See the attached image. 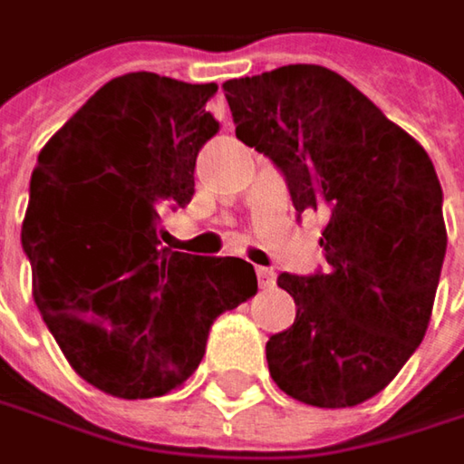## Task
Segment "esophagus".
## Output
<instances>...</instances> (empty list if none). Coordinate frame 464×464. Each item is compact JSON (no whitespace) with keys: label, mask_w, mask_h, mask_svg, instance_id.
<instances>
[{"label":"esophagus","mask_w":464,"mask_h":464,"mask_svg":"<svg viewBox=\"0 0 464 464\" xmlns=\"http://www.w3.org/2000/svg\"><path fill=\"white\" fill-rule=\"evenodd\" d=\"M275 270L272 267H256V280H259V288H272L275 285Z\"/></svg>","instance_id":"obj_1"}]
</instances>
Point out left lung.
Instances as JSON below:
<instances>
[{
	"mask_svg": "<svg viewBox=\"0 0 464 464\" xmlns=\"http://www.w3.org/2000/svg\"><path fill=\"white\" fill-rule=\"evenodd\" d=\"M236 137L324 212L327 270L277 277L295 322L267 340L275 384L316 408L382 392L420 345L447 254L431 158L337 72L288 64L223 82Z\"/></svg>",
	"mask_w": 464,
	"mask_h": 464,
	"instance_id": "8db88e82",
	"label": "left lung"
}]
</instances>
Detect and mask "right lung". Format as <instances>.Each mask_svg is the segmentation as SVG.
Masks as SVG:
<instances>
[{"label": "right lung", "instance_id": "add662e5", "mask_svg": "<svg viewBox=\"0 0 464 464\" xmlns=\"http://www.w3.org/2000/svg\"><path fill=\"white\" fill-rule=\"evenodd\" d=\"M215 82L113 77L51 137L31 176L23 252L70 366L101 392L160 397L199 366L212 322L256 293L238 256L171 252L163 208L192 202L197 152L220 124Z\"/></svg>", "mask_w": 464, "mask_h": 464}]
</instances>
